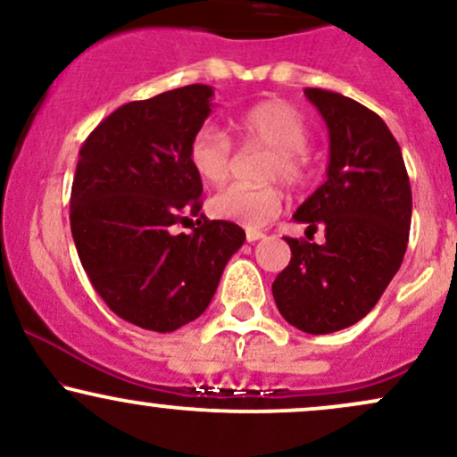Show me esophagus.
<instances>
[{
	"instance_id": "obj_1",
	"label": "esophagus",
	"mask_w": 457,
	"mask_h": 457,
	"mask_svg": "<svg viewBox=\"0 0 457 457\" xmlns=\"http://www.w3.org/2000/svg\"><path fill=\"white\" fill-rule=\"evenodd\" d=\"M264 232H258V229H246V243H255V240L264 238Z\"/></svg>"
}]
</instances>
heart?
Listing matches in <instances>:
<instances>
[{"mask_svg": "<svg viewBox=\"0 0 457 457\" xmlns=\"http://www.w3.org/2000/svg\"><path fill=\"white\" fill-rule=\"evenodd\" d=\"M232 129L245 148L270 150L266 161L264 180H281L290 188H298L309 178L305 148L309 127L298 109L283 101H262L245 109L234 118ZM234 145L225 133L214 127H202L188 144V162L206 185H223L234 171ZM283 197L277 187H229L211 199V212L258 229L281 212Z\"/></svg>", "mask_w": 457, "mask_h": 457, "instance_id": "b5f03b06", "label": "heart"}]
</instances>
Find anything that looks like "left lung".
I'll return each mask as SVG.
<instances>
[{
  "label": "left lung",
  "instance_id": "8db88e82",
  "mask_svg": "<svg viewBox=\"0 0 457 457\" xmlns=\"http://www.w3.org/2000/svg\"><path fill=\"white\" fill-rule=\"evenodd\" d=\"M328 129L327 180L296 208L324 243L286 238L290 264L272 283L292 327L327 335L374 309L400 270L411 229L412 193L400 144L380 115L337 92L305 87Z\"/></svg>",
  "mask_w": 457,
  "mask_h": 457
}]
</instances>
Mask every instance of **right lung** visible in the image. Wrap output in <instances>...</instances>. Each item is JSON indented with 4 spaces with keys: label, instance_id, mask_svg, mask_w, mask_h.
<instances>
[{
    "label": "right lung",
    "instance_id": "obj_1",
    "mask_svg": "<svg viewBox=\"0 0 457 457\" xmlns=\"http://www.w3.org/2000/svg\"><path fill=\"white\" fill-rule=\"evenodd\" d=\"M212 87H176L104 118L81 145L71 193V229L94 290L113 313L171 333L211 305L243 228L176 225L202 208V178L188 144L212 112Z\"/></svg>",
    "mask_w": 457,
    "mask_h": 457
}]
</instances>
